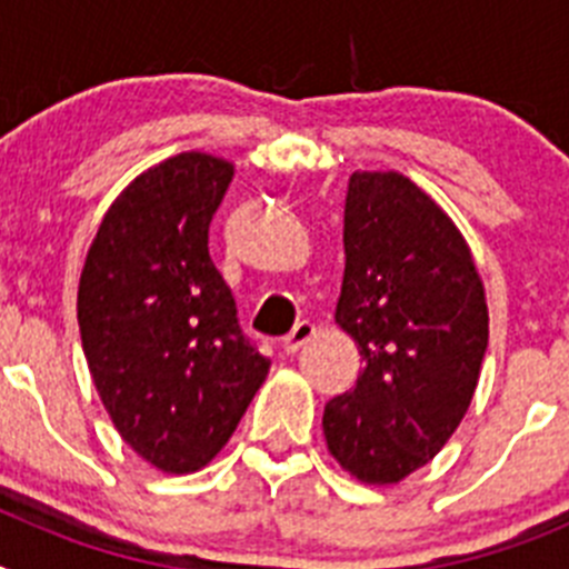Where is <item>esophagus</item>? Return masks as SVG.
<instances>
[{
	"label": "esophagus",
	"mask_w": 569,
	"mask_h": 569,
	"mask_svg": "<svg viewBox=\"0 0 569 569\" xmlns=\"http://www.w3.org/2000/svg\"><path fill=\"white\" fill-rule=\"evenodd\" d=\"M316 333V328L310 321H296V328L290 330L284 339H281V347H284V353H296L305 341H310V336Z\"/></svg>",
	"instance_id": "1"
}]
</instances>
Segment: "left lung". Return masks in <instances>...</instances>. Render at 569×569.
Masks as SVG:
<instances>
[{
    "instance_id": "1",
    "label": "left lung",
    "mask_w": 569,
    "mask_h": 569,
    "mask_svg": "<svg viewBox=\"0 0 569 569\" xmlns=\"http://www.w3.org/2000/svg\"><path fill=\"white\" fill-rule=\"evenodd\" d=\"M336 325L365 367L325 405L328 450L359 481L396 485L456 433L490 336L465 236L407 176H350Z\"/></svg>"
}]
</instances>
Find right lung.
<instances>
[{
	"label": "right lung",
	"instance_id": "right-lung-1",
	"mask_svg": "<svg viewBox=\"0 0 569 569\" xmlns=\"http://www.w3.org/2000/svg\"><path fill=\"white\" fill-rule=\"evenodd\" d=\"M230 179L233 164L196 150L136 176L79 279L82 350L104 410L164 472L202 470L270 370L208 248Z\"/></svg>",
	"mask_w": 569,
	"mask_h": 569
}]
</instances>
